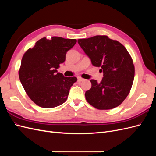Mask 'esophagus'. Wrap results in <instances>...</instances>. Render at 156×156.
I'll list each match as a JSON object with an SVG mask.
<instances>
[{
    "label": "esophagus",
    "mask_w": 156,
    "mask_h": 156,
    "mask_svg": "<svg viewBox=\"0 0 156 156\" xmlns=\"http://www.w3.org/2000/svg\"><path fill=\"white\" fill-rule=\"evenodd\" d=\"M84 79H83V78H81V77H77V81L78 82H81V81H84Z\"/></svg>",
    "instance_id": "obj_1"
}]
</instances>
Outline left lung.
<instances>
[{"label":"left lung","mask_w":156,"mask_h":156,"mask_svg":"<svg viewBox=\"0 0 156 156\" xmlns=\"http://www.w3.org/2000/svg\"><path fill=\"white\" fill-rule=\"evenodd\" d=\"M78 44L103 73L101 81L91 79V88L85 92L87 101L100 110L120 105L128 95L133 84L135 67L130 55L119 41L107 36H96L78 40Z\"/></svg>","instance_id":"8db88e82"}]
</instances>
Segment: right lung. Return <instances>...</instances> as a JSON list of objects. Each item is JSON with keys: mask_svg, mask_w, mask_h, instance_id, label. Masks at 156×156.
<instances>
[{"mask_svg": "<svg viewBox=\"0 0 156 156\" xmlns=\"http://www.w3.org/2000/svg\"><path fill=\"white\" fill-rule=\"evenodd\" d=\"M76 42L75 39L58 36L51 40L43 37L23 55L19 77L27 95L37 105L53 108L66 101L70 88L77 79L64 77L57 69Z\"/></svg>", "mask_w": 156, "mask_h": 156, "instance_id": "1", "label": "right lung"}]
</instances>
